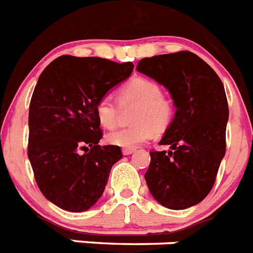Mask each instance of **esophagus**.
I'll return each instance as SVG.
<instances>
[{
	"label": "esophagus",
	"mask_w": 253,
	"mask_h": 253,
	"mask_svg": "<svg viewBox=\"0 0 253 253\" xmlns=\"http://www.w3.org/2000/svg\"><path fill=\"white\" fill-rule=\"evenodd\" d=\"M135 152V148H123V155H131V153Z\"/></svg>",
	"instance_id": "1"
}]
</instances>
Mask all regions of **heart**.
Masks as SVG:
<instances>
[{
	"mask_svg": "<svg viewBox=\"0 0 253 253\" xmlns=\"http://www.w3.org/2000/svg\"><path fill=\"white\" fill-rule=\"evenodd\" d=\"M120 106L135 105L130 116V126L110 131L106 135L107 143L124 148H134L146 143L155 131L163 133L174 119V105L163 96V89L156 82L138 77L123 85L119 90ZM97 119L102 126L114 128L119 122V106L111 96H103L96 107Z\"/></svg>",
	"mask_w": 253,
	"mask_h": 253,
	"instance_id": "1",
	"label": "heart"
}]
</instances>
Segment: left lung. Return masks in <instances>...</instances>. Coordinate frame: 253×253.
Masks as SVG:
<instances>
[{"mask_svg": "<svg viewBox=\"0 0 253 253\" xmlns=\"http://www.w3.org/2000/svg\"><path fill=\"white\" fill-rule=\"evenodd\" d=\"M137 70L169 90L176 109L159 143L170 150L150 152L144 179L160 205L184 210L209 194L225 155V89L210 65L189 51L144 57Z\"/></svg>", "mask_w": 253, "mask_h": 253, "instance_id": "obj_1", "label": "left lung"}]
</instances>
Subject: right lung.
Instances as JSON below:
<instances>
[{
  "instance_id": "1",
  "label": "right lung",
  "mask_w": 253,
  "mask_h": 253,
  "mask_svg": "<svg viewBox=\"0 0 253 253\" xmlns=\"http://www.w3.org/2000/svg\"><path fill=\"white\" fill-rule=\"evenodd\" d=\"M134 65L101 57L60 56L42 71L29 105L28 157L43 196L71 212L87 211L102 196L118 146H102L96 107Z\"/></svg>"
}]
</instances>
